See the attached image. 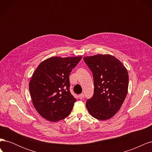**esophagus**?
<instances>
[{"instance_id": "34e87169", "label": "esophagus", "mask_w": 152, "mask_h": 152, "mask_svg": "<svg viewBox=\"0 0 152 152\" xmlns=\"http://www.w3.org/2000/svg\"><path fill=\"white\" fill-rule=\"evenodd\" d=\"M84 97V93H82V94H80L79 96V98L80 99H83Z\"/></svg>"}]
</instances>
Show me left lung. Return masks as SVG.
Here are the masks:
<instances>
[{
	"label": "left lung",
	"instance_id": "1",
	"mask_svg": "<svg viewBox=\"0 0 152 152\" xmlns=\"http://www.w3.org/2000/svg\"><path fill=\"white\" fill-rule=\"evenodd\" d=\"M93 73L94 94L86 105L89 113L98 120L113 117L120 110L128 89L129 75L123 64L109 54L84 57Z\"/></svg>",
	"mask_w": 152,
	"mask_h": 152
}]
</instances>
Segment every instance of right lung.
I'll list each match as a JSON object with an SVG mask.
<instances>
[{
  "label": "right lung",
  "instance_id": "obj_1",
  "mask_svg": "<svg viewBox=\"0 0 152 152\" xmlns=\"http://www.w3.org/2000/svg\"><path fill=\"white\" fill-rule=\"evenodd\" d=\"M81 59L51 57L34 72L29 84L31 98L37 111L46 120L57 122L71 113L77 99L70 91L69 76Z\"/></svg>",
  "mask_w": 152,
  "mask_h": 152
}]
</instances>
